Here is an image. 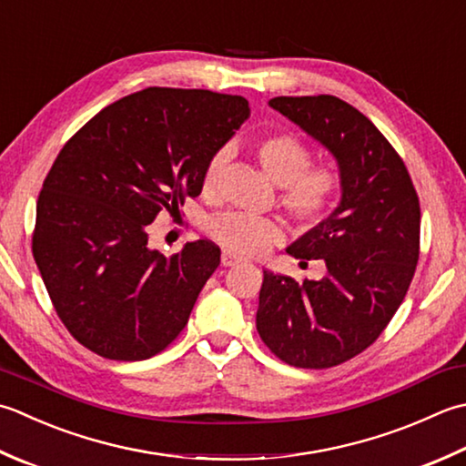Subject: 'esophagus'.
<instances>
[{"label": "esophagus", "instance_id": "esophagus-1", "mask_svg": "<svg viewBox=\"0 0 466 466\" xmlns=\"http://www.w3.org/2000/svg\"><path fill=\"white\" fill-rule=\"evenodd\" d=\"M240 262H242V258L236 257V254L228 252V250L222 252V264H224V267H236V264H240Z\"/></svg>", "mask_w": 466, "mask_h": 466}]
</instances>
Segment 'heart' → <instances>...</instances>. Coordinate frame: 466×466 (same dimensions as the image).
I'll return each instance as SVG.
<instances>
[{
  "instance_id": "b5f03b06",
  "label": "heart",
  "mask_w": 466,
  "mask_h": 466,
  "mask_svg": "<svg viewBox=\"0 0 466 466\" xmlns=\"http://www.w3.org/2000/svg\"><path fill=\"white\" fill-rule=\"evenodd\" d=\"M226 157V149L209 157L202 176L206 194L216 187ZM257 157L267 176L282 186L279 202L290 220L303 228L325 220L339 189V177L331 167L311 166V149L300 137L285 131L264 135L257 141ZM208 234L228 250L254 257L280 238V226L270 218L224 212L208 222Z\"/></svg>"
}]
</instances>
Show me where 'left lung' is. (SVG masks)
Segmentation results:
<instances>
[{
    "instance_id": "left-lung-1",
    "label": "left lung",
    "mask_w": 466,
    "mask_h": 466,
    "mask_svg": "<svg viewBox=\"0 0 466 466\" xmlns=\"http://www.w3.org/2000/svg\"><path fill=\"white\" fill-rule=\"evenodd\" d=\"M268 105L335 155L343 194L287 248L300 264L323 260L325 279L264 270L257 329L289 366L333 368L368 350L402 305L420 257V204L402 157L358 108L331 95Z\"/></svg>"
}]
</instances>
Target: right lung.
Wrapping results in <instances>:
<instances>
[{
  "label": "right lung",
  "mask_w": 466,
  "mask_h": 466,
  "mask_svg": "<svg viewBox=\"0 0 466 466\" xmlns=\"http://www.w3.org/2000/svg\"><path fill=\"white\" fill-rule=\"evenodd\" d=\"M248 100L149 86L105 106L70 137L44 179L32 252L64 327L100 358L141 361L184 331L220 264L209 240L166 258L147 246L159 212L202 194L212 155Z\"/></svg>",
  "instance_id": "1"
}]
</instances>
